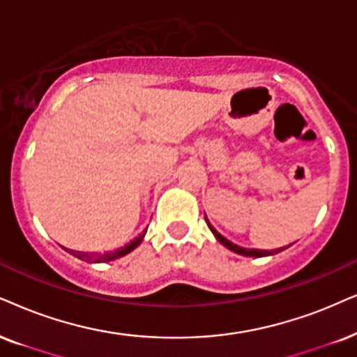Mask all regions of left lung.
Instances as JSON below:
<instances>
[{"instance_id":"1","label":"left lung","mask_w":357,"mask_h":357,"mask_svg":"<svg viewBox=\"0 0 357 357\" xmlns=\"http://www.w3.org/2000/svg\"><path fill=\"white\" fill-rule=\"evenodd\" d=\"M206 222H207V225H209V229L212 231V234H214L215 236V238H218V241L222 243V245H225L227 247L229 250H232V252H236V254H241V255H245V257H265V255H273V254H278V252H282L283 249H287V247H282V249H273V250H259V249H243V247H238V245H236V243H232V242H229L227 238L225 237H222L220 236V234L215 231L214 227H212V225L209 224V220H207V218H206Z\"/></svg>"}]
</instances>
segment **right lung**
I'll return each instance as SVG.
<instances>
[{
  "instance_id": "right-lung-1",
  "label": "right lung",
  "mask_w": 357,
  "mask_h": 357,
  "mask_svg": "<svg viewBox=\"0 0 357 357\" xmlns=\"http://www.w3.org/2000/svg\"><path fill=\"white\" fill-rule=\"evenodd\" d=\"M146 231L142 234V236H138L137 238H135L133 242L126 243L125 247H121V249L115 250V252H105V254H87V252H75V250H69L66 249L64 250L69 252V254H72L74 257H77V259L80 260H85V261H108V260H115V259H120V257H123L126 254H130L133 249H137V247L139 245V242L143 241V237H145Z\"/></svg>"
}]
</instances>
